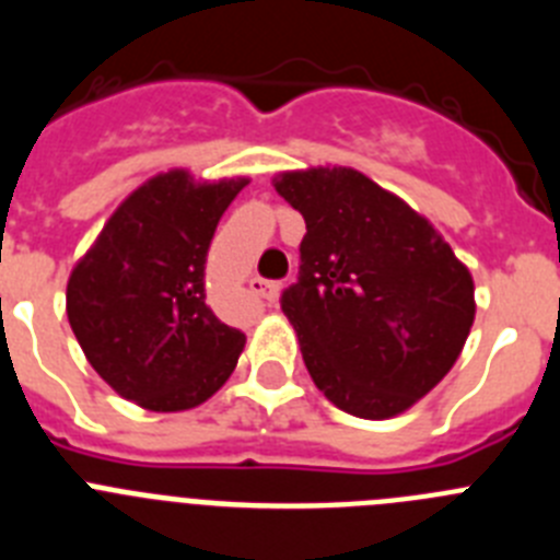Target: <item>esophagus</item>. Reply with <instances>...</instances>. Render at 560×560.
<instances>
[{"label": "esophagus", "mask_w": 560, "mask_h": 560, "mask_svg": "<svg viewBox=\"0 0 560 560\" xmlns=\"http://www.w3.org/2000/svg\"><path fill=\"white\" fill-rule=\"evenodd\" d=\"M249 289L264 296V300H277V294H280V283L277 280H264V277H252Z\"/></svg>", "instance_id": "esophagus-1"}]
</instances>
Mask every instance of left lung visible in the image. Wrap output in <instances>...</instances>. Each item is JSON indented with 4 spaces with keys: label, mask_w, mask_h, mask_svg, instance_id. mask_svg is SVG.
<instances>
[{
    "label": "left lung",
    "mask_w": 560,
    "mask_h": 560,
    "mask_svg": "<svg viewBox=\"0 0 560 560\" xmlns=\"http://www.w3.org/2000/svg\"><path fill=\"white\" fill-rule=\"evenodd\" d=\"M275 190L308 230L280 308L311 378L355 418L404 412L468 339L471 275L423 215L353 167L283 173Z\"/></svg>",
    "instance_id": "left-lung-1"
}]
</instances>
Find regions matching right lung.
Wrapping results in <instances>:
<instances>
[{
    "label": "right lung",
    "mask_w": 560,
    "mask_h": 560,
    "mask_svg": "<svg viewBox=\"0 0 560 560\" xmlns=\"http://www.w3.org/2000/svg\"><path fill=\"white\" fill-rule=\"evenodd\" d=\"M246 179L196 185L185 171L128 196L78 260L67 316L108 387L151 412H182L224 387L246 336L207 305L205 264Z\"/></svg>",
    "instance_id": "obj_1"
}]
</instances>
